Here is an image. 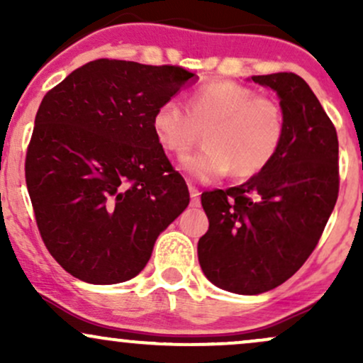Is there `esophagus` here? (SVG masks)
<instances>
[{"instance_id":"34e87169","label":"esophagus","mask_w":363,"mask_h":363,"mask_svg":"<svg viewBox=\"0 0 363 363\" xmlns=\"http://www.w3.org/2000/svg\"><path fill=\"white\" fill-rule=\"evenodd\" d=\"M189 194H191V205L199 206V191L194 186H189Z\"/></svg>"}]
</instances>
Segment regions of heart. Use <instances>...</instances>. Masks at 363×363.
Wrapping results in <instances>:
<instances>
[{
	"mask_svg": "<svg viewBox=\"0 0 363 363\" xmlns=\"http://www.w3.org/2000/svg\"><path fill=\"white\" fill-rule=\"evenodd\" d=\"M152 128L160 147L176 157H184L208 129V148L182 158V169L201 182L230 170L242 179L262 172L278 157L286 135L278 101L230 80L199 85L187 97V109L174 99L158 104Z\"/></svg>",
	"mask_w": 363,
	"mask_h": 363,
	"instance_id": "obj_1",
	"label": "heart"
}]
</instances>
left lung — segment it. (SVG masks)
<instances>
[{
  "label": "left lung",
  "mask_w": 363,
  "mask_h": 363,
  "mask_svg": "<svg viewBox=\"0 0 363 363\" xmlns=\"http://www.w3.org/2000/svg\"><path fill=\"white\" fill-rule=\"evenodd\" d=\"M280 97L286 135L269 167L247 182L201 194L210 228L198 259L213 285L240 295L277 289L318 245L338 199V136L295 73L252 77Z\"/></svg>",
  "instance_id": "left-lung-1"
}]
</instances>
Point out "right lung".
<instances>
[{
  "label": "right lung",
  "instance_id": "1",
  "mask_svg": "<svg viewBox=\"0 0 363 363\" xmlns=\"http://www.w3.org/2000/svg\"><path fill=\"white\" fill-rule=\"evenodd\" d=\"M189 78L181 66L95 60L44 95L25 181L45 247L78 280L135 278L189 205L152 128L158 104Z\"/></svg>",
  "mask_w": 363,
  "mask_h": 363
}]
</instances>
